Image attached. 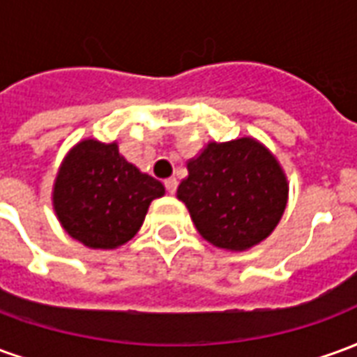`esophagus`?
Wrapping results in <instances>:
<instances>
[{"label": "esophagus", "instance_id": "34e87169", "mask_svg": "<svg viewBox=\"0 0 357 357\" xmlns=\"http://www.w3.org/2000/svg\"><path fill=\"white\" fill-rule=\"evenodd\" d=\"M164 187H166V191L170 195L176 193V189H178V179L176 178H168L164 181Z\"/></svg>", "mask_w": 357, "mask_h": 357}]
</instances>
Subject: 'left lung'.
<instances>
[{"mask_svg": "<svg viewBox=\"0 0 357 357\" xmlns=\"http://www.w3.org/2000/svg\"><path fill=\"white\" fill-rule=\"evenodd\" d=\"M178 187L197 231L214 247L247 250L275 229L289 185L275 156L262 143L241 137L208 143L187 162Z\"/></svg>", "mask_w": 357, "mask_h": 357, "instance_id": "1", "label": "left lung"}]
</instances>
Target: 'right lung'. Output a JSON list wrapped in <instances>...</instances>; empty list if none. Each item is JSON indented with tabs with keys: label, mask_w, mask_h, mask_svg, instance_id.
I'll list each match as a JSON object with an SVG mask.
<instances>
[{
	"label": "right lung",
	"mask_w": 357,
	"mask_h": 357,
	"mask_svg": "<svg viewBox=\"0 0 357 357\" xmlns=\"http://www.w3.org/2000/svg\"><path fill=\"white\" fill-rule=\"evenodd\" d=\"M164 185L141 174L116 143L86 139L68 153L53 187L59 222L89 248H116L139 231L149 204Z\"/></svg>",
	"instance_id": "obj_1"
}]
</instances>
